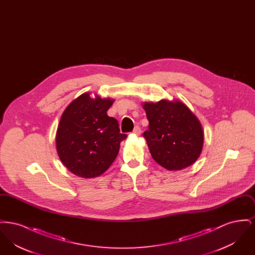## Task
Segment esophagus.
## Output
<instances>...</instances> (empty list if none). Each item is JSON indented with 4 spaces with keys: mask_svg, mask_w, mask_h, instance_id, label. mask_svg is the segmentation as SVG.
<instances>
[{
    "mask_svg": "<svg viewBox=\"0 0 255 255\" xmlns=\"http://www.w3.org/2000/svg\"><path fill=\"white\" fill-rule=\"evenodd\" d=\"M133 133L134 134H136V135H139L140 133H141V130H140V128L138 127V126H135L134 128H133Z\"/></svg>",
    "mask_w": 255,
    "mask_h": 255,
    "instance_id": "1",
    "label": "esophagus"
}]
</instances>
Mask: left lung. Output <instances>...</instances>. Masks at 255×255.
<instances>
[{"mask_svg": "<svg viewBox=\"0 0 255 255\" xmlns=\"http://www.w3.org/2000/svg\"><path fill=\"white\" fill-rule=\"evenodd\" d=\"M149 122L143 133L152 158L167 170H182L194 163L204 144L202 125L181 101L160 100L143 104Z\"/></svg>", "mask_w": 255, "mask_h": 255, "instance_id": "left-lung-1", "label": "left lung"}]
</instances>
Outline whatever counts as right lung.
I'll return each mask as SVG.
<instances>
[{"label":"right lung","mask_w":255,"mask_h":255,"mask_svg":"<svg viewBox=\"0 0 255 255\" xmlns=\"http://www.w3.org/2000/svg\"><path fill=\"white\" fill-rule=\"evenodd\" d=\"M113 99L91 98L86 93L64 111L56 132V149L63 164L76 176L90 179L108 169L121 142L119 122L107 115Z\"/></svg>","instance_id":"right-lung-1"}]
</instances>
